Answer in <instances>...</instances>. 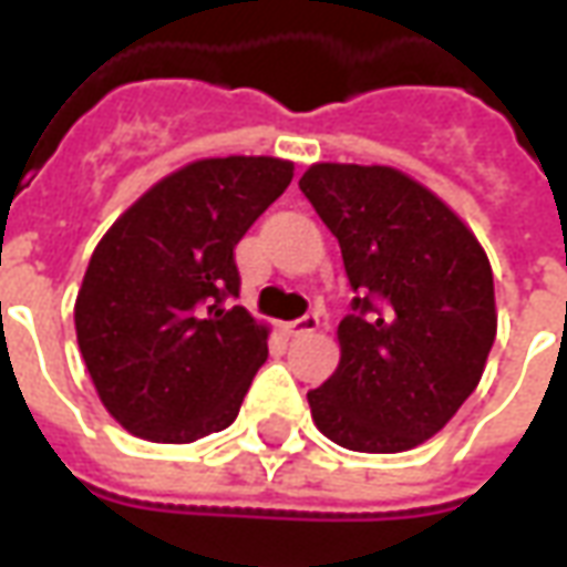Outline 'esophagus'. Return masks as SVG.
I'll list each match as a JSON object with an SVG mask.
<instances>
[{
    "label": "esophagus",
    "instance_id": "1",
    "mask_svg": "<svg viewBox=\"0 0 567 567\" xmlns=\"http://www.w3.org/2000/svg\"><path fill=\"white\" fill-rule=\"evenodd\" d=\"M285 331L291 333V337H303V333L319 331V312H307V316H300V319L288 321Z\"/></svg>",
    "mask_w": 567,
    "mask_h": 567
}]
</instances>
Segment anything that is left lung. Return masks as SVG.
<instances>
[{"label":"left lung","mask_w":567,"mask_h":567,"mask_svg":"<svg viewBox=\"0 0 567 567\" xmlns=\"http://www.w3.org/2000/svg\"><path fill=\"white\" fill-rule=\"evenodd\" d=\"M343 251L352 312L340 368L307 394L324 437L355 452H404L471 398L495 343V285L476 236L427 187L392 166L316 163L300 178Z\"/></svg>","instance_id":"8db88e82"}]
</instances>
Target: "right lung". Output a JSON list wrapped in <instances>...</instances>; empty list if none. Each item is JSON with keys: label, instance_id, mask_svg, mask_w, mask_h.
Wrapping results in <instances>:
<instances>
[{"label": "right lung", "instance_id": "add662e5", "mask_svg": "<svg viewBox=\"0 0 567 567\" xmlns=\"http://www.w3.org/2000/svg\"><path fill=\"white\" fill-rule=\"evenodd\" d=\"M291 178L295 163L276 157L187 163L100 239L75 331L100 401L130 434L190 443L236 419L267 328L234 307V248Z\"/></svg>", "mask_w": 567, "mask_h": 567}]
</instances>
